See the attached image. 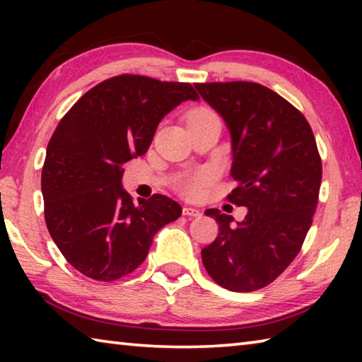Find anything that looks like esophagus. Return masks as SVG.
Returning <instances> with one entry per match:
<instances>
[{
	"mask_svg": "<svg viewBox=\"0 0 362 362\" xmlns=\"http://www.w3.org/2000/svg\"><path fill=\"white\" fill-rule=\"evenodd\" d=\"M183 216H188V217H199V216H201V211L194 209V207H183Z\"/></svg>",
	"mask_w": 362,
	"mask_h": 362,
	"instance_id": "34e87169",
	"label": "esophagus"
}]
</instances>
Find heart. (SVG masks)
Segmentation results:
<instances>
[{
	"label": "heart",
	"mask_w": 362,
	"mask_h": 362,
	"mask_svg": "<svg viewBox=\"0 0 362 362\" xmlns=\"http://www.w3.org/2000/svg\"><path fill=\"white\" fill-rule=\"evenodd\" d=\"M207 118H217V115L209 108H198L189 115V121L207 119ZM209 180H211V173H207V170H198V173L189 174L187 177H183V179H180L179 189L187 196H196L201 193V189L204 188V185Z\"/></svg>",
	"instance_id": "1"
}]
</instances>
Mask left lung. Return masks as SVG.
Returning <instances> with one entry per match:
<instances>
[{"mask_svg": "<svg viewBox=\"0 0 362 362\" xmlns=\"http://www.w3.org/2000/svg\"><path fill=\"white\" fill-rule=\"evenodd\" d=\"M199 95L222 116L231 136L226 196L247 207L243 222L218 209V236L201 250L218 286L252 292L273 283L300 252L320 196L321 158L313 131L298 110L259 83H201Z\"/></svg>", "mask_w": 362, "mask_h": 362, "instance_id": "1", "label": "left lung"}]
</instances>
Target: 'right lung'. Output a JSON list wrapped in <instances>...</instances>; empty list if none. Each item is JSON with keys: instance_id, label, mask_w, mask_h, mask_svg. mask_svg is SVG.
Returning <instances> with one entry per match:
<instances>
[{"instance_id": "obj_1", "label": "right lung", "mask_w": 362, "mask_h": 362, "mask_svg": "<svg viewBox=\"0 0 362 362\" xmlns=\"http://www.w3.org/2000/svg\"><path fill=\"white\" fill-rule=\"evenodd\" d=\"M198 99L189 83L119 75L89 89L60 119L41 173L45 218L84 276L110 283L132 273L156 233L182 216L164 194L134 204L122 188V164L145 155L164 116Z\"/></svg>"}]
</instances>
